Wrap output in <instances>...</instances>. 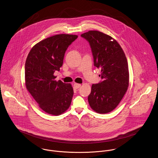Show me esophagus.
Listing matches in <instances>:
<instances>
[{"label":"esophagus","mask_w":158,"mask_h":158,"mask_svg":"<svg viewBox=\"0 0 158 158\" xmlns=\"http://www.w3.org/2000/svg\"><path fill=\"white\" fill-rule=\"evenodd\" d=\"M73 86H74V88H75V89H78V88H80V86H81V85L80 84H78V83H75L74 85H73Z\"/></svg>","instance_id":"1"}]
</instances>
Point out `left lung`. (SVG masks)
Instances as JSON below:
<instances>
[{"instance_id":"8db88e82","label":"left lung","mask_w":158,"mask_h":158,"mask_svg":"<svg viewBox=\"0 0 158 158\" xmlns=\"http://www.w3.org/2000/svg\"><path fill=\"white\" fill-rule=\"evenodd\" d=\"M89 44L94 65L101 69L102 80L92 85L88 102L97 113L112 111L118 105L129 85L128 66L125 55L112 37L98 31L81 35Z\"/></svg>"}]
</instances>
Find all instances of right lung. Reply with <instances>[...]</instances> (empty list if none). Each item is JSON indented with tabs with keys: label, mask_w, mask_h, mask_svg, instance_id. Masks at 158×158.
Listing matches in <instances>:
<instances>
[{
	"label": "right lung",
	"mask_w": 158,
	"mask_h": 158,
	"mask_svg": "<svg viewBox=\"0 0 158 158\" xmlns=\"http://www.w3.org/2000/svg\"><path fill=\"white\" fill-rule=\"evenodd\" d=\"M78 36L56 35L39 42L30 51L25 64V85L45 113L58 115L70 105V84L55 80L54 72L63 66L65 52Z\"/></svg>",
	"instance_id": "1"
}]
</instances>
